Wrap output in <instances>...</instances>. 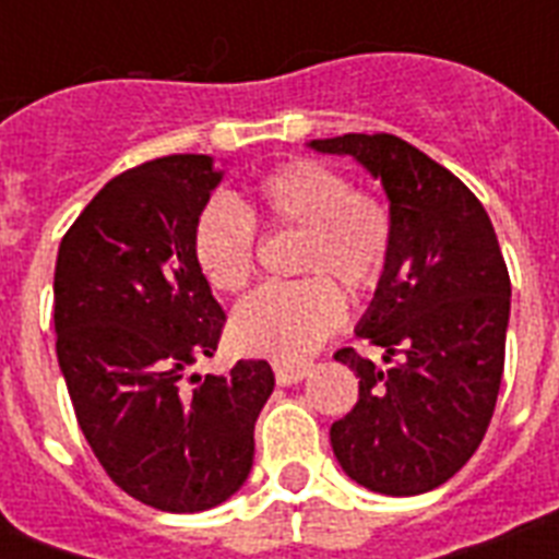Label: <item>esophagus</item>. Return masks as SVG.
I'll list each match as a JSON object with an SVG mask.
<instances>
[{
  "label": "esophagus",
  "instance_id": "esophagus-1",
  "mask_svg": "<svg viewBox=\"0 0 559 559\" xmlns=\"http://www.w3.org/2000/svg\"><path fill=\"white\" fill-rule=\"evenodd\" d=\"M310 362H275V380L278 385H296L310 373Z\"/></svg>",
  "mask_w": 559,
  "mask_h": 559
}]
</instances>
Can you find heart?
Listing matches in <instances>:
<instances>
[{"mask_svg": "<svg viewBox=\"0 0 559 559\" xmlns=\"http://www.w3.org/2000/svg\"><path fill=\"white\" fill-rule=\"evenodd\" d=\"M254 211L275 226L305 228L298 270L328 272L350 293L380 281L391 249V217L382 202L357 193L350 179L322 162L296 159L254 186ZM197 270L217 293H240L254 275V223L237 202L214 197L191 235ZM345 301L324 275L270 284L246 298L228 324L237 350L278 362L313 354L342 324Z\"/></svg>", "mask_w": 559, "mask_h": 559, "instance_id": "1", "label": "heart"}]
</instances>
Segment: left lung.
<instances>
[{
  "instance_id": "left-lung-1",
  "label": "left lung",
  "mask_w": 559,
  "mask_h": 559,
  "mask_svg": "<svg viewBox=\"0 0 559 559\" xmlns=\"http://www.w3.org/2000/svg\"><path fill=\"white\" fill-rule=\"evenodd\" d=\"M380 179L391 249L357 336L380 345L385 371L336 350L359 400L331 426L333 455L357 485L417 496L450 481L478 450L504 371L511 278L493 223L459 177L389 133L316 139Z\"/></svg>"
}]
</instances>
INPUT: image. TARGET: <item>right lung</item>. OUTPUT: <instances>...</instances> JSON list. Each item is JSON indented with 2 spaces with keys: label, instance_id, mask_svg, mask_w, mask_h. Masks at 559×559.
I'll return each instance as SVG.
<instances>
[{
  "label": "right lung",
  "instance_id": "1",
  "mask_svg": "<svg viewBox=\"0 0 559 559\" xmlns=\"http://www.w3.org/2000/svg\"><path fill=\"white\" fill-rule=\"evenodd\" d=\"M223 174L193 153L124 170L57 252V362L78 424L124 493L168 513L209 511L243 487L254 420L275 389L263 359L191 373L226 322L191 252Z\"/></svg>",
  "mask_w": 559,
  "mask_h": 559
}]
</instances>
